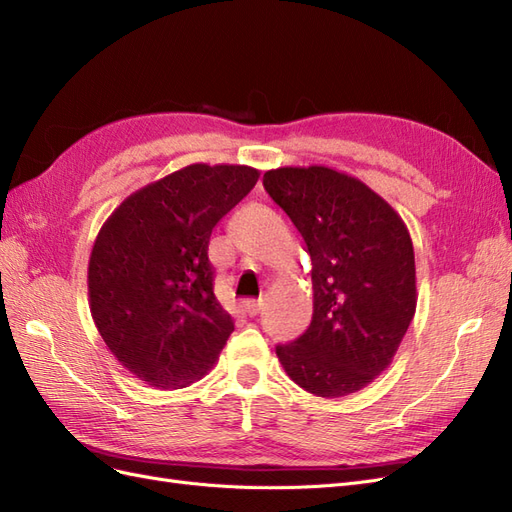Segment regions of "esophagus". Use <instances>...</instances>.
<instances>
[{"label":"esophagus","instance_id":"34e87169","mask_svg":"<svg viewBox=\"0 0 512 512\" xmlns=\"http://www.w3.org/2000/svg\"><path fill=\"white\" fill-rule=\"evenodd\" d=\"M262 299H250V301H245V312L250 314V316H256V314H260V309H262Z\"/></svg>","mask_w":512,"mask_h":512}]
</instances>
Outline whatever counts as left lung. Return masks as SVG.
I'll return each instance as SVG.
<instances>
[{
    "instance_id": "8db88e82",
    "label": "left lung",
    "mask_w": 512,
    "mask_h": 512,
    "mask_svg": "<svg viewBox=\"0 0 512 512\" xmlns=\"http://www.w3.org/2000/svg\"><path fill=\"white\" fill-rule=\"evenodd\" d=\"M262 183L312 256V324L277 359L307 393L361 391L393 363L416 312L410 232L382 196L329 166L273 168Z\"/></svg>"
}]
</instances>
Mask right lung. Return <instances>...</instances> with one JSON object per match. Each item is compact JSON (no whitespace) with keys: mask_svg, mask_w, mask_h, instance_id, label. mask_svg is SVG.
Instances as JSON below:
<instances>
[{"mask_svg":"<svg viewBox=\"0 0 512 512\" xmlns=\"http://www.w3.org/2000/svg\"><path fill=\"white\" fill-rule=\"evenodd\" d=\"M260 173L190 164L130 194L108 215L87 267L89 309L108 350L156 389L203 378L235 331L213 294L209 237Z\"/></svg>","mask_w":512,"mask_h":512,"instance_id":"1","label":"right lung"}]
</instances>
